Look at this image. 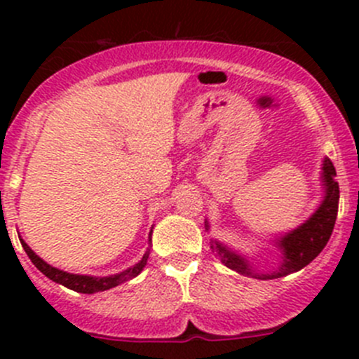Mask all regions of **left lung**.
Returning <instances> with one entry per match:
<instances>
[{
    "label": "left lung",
    "instance_id": "obj_1",
    "mask_svg": "<svg viewBox=\"0 0 359 359\" xmlns=\"http://www.w3.org/2000/svg\"><path fill=\"white\" fill-rule=\"evenodd\" d=\"M335 175L337 173L334 163L328 158H325L323 173H321L325 186V200L321 201L316 212L302 226L290 231L285 236L278 238L276 243L281 248V252H283V257H281L283 262L278 267V271L271 274L255 273L250 267L247 259L231 252L229 248L224 247L219 241L212 240L210 241L212 250L220 257V262L229 267V269L236 271V273L259 278V280H274V278L287 276V274L297 273V271L306 267L309 262H313L320 255L321 250L327 247L335 226L337 212H339V182L335 180ZM206 229H208V224H206Z\"/></svg>",
    "mask_w": 359,
    "mask_h": 359
}]
</instances>
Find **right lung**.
<instances>
[{"instance_id":"add662e5","label":"right lung","mask_w":359,"mask_h":359,"mask_svg":"<svg viewBox=\"0 0 359 359\" xmlns=\"http://www.w3.org/2000/svg\"><path fill=\"white\" fill-rule=\"evenodd\" d=\"M151 233H153V231H151ZM20 243H22V247L25 250V253L29 255V259H31V262L34 264V266L38 267L46 278H50V280L55 281V283L64 285V287L71 288V290L79 292V293H95V292H104V290H109V288L118 287V285L139 276L140 271L146 267L147 259H149V252H146L140 262H137L135 266L128 267V269L123 271V273L119 274H112V276H104V278L83 276V274H71V273H66V271L57 269V267H52L50 264H46L45 260L39 259V257L27 247V243H25L24 240H20Z\"/></svg>"}]
</instances>
